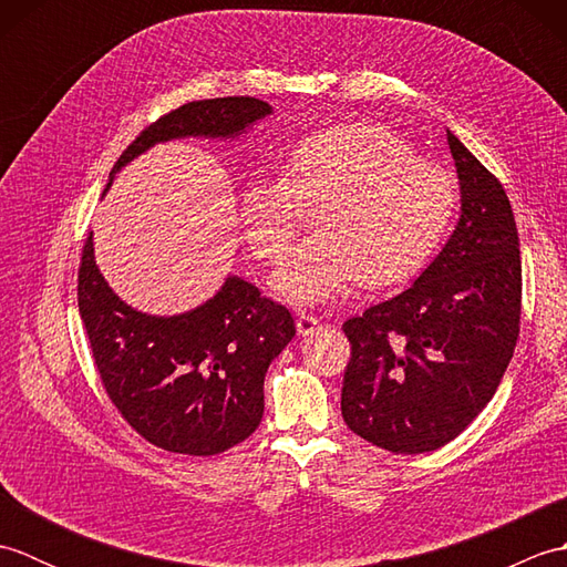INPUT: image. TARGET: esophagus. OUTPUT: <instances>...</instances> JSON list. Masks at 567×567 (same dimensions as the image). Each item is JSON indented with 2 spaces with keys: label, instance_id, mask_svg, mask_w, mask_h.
<instances>
[{
  "label": "esophagus",
  "instance_id": "1",
  "mask_svg": "<svg viewBox=\"0 0 567 567\" xmlns=\"http://www.w3.org/2000/svg\"><path fill=\"white\" fill-rule=\"evenodd\" d=\"M321 329V319H317L315 315H299L297 317V333L299 336H311Z\"/></svg>",
  "mask_w": 567,
  "mask_h": 567
}]
</instances>
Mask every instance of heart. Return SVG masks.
<instances>
[{
	"mask_svg": "<svg viewBox=\"0 0 567 567\" xmlns=\"http://www.w3.org/2000/svg\"><path fill=\"white\" fill-rule=\"evenodd\" d=\"M455 199L441 165L416 158L388 126L355 122L295 141L280 177H250L238 224L252 256L277 260L318 209L317 234L277 265L270 290L292 307H319L360 280L390 287L416 275L449 231Z\"/></svg>",
	"mask_w": 567,
	"mask_h": 567,
	"instance_id": "b5f03b06",
	"label": "heart"
}]
</instances>
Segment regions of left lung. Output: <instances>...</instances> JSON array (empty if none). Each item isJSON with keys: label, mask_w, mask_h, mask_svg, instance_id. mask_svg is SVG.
<instances>
[{"label": "left lung", "mask_w": 567, "mask_h": 567, "mask_svg": "<svg viewBox=\"0 0 567 567\" xmlns=\"http://www.w3.org/2000/svg\"><path fill=\"white\" fill-rule=\"evenodd\" d=\"M461 216L412 287L348 319L343 421L392 453H426L473 421L507 370L522 315L519 234L499 179L445 128Z\"/></svg>", "instance_id": "obj_1"}]
</instances>
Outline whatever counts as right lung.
<instances>
[{
	"mask_svg": "<svg viewBox=\"0 0 567 567\" xmlns=\"http://www.w3.org/2000/svg\"><path fill=\"white\" fill-rule=\"evenodd\" d=\"M272 106L256 97L183 104L131 143L116 173L158 143L177 138L234 141ZM94 234L82 250L78 307L106 394L143 439L163 451L216 455L246 441L262 419V382L295 339L287 307L228 275L207 302L183 315H146L118 297L94 260Z\"/></svg>",
	"mask_w": 567,
	"mask_h": 567,
	"instance_id": "add662e5",
	"label": "right lung"
}]
</instances>
